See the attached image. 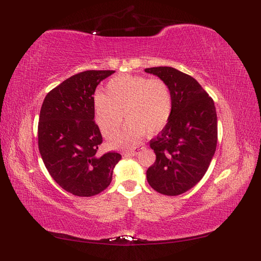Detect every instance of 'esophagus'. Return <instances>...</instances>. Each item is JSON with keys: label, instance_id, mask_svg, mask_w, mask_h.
<instances>
[{"label": "esophagus", "instance_id": "esophagus-1", "mask_svg": "<svg viewBox=\"0 0 261 261\" xmlns=\"http://www.w3.org/2000/svg\"><path fill=\"white\" fill-rule=\"evenodd\" d=\"M142 148H138V149H131V150H127L124 152V154H127V156H135V154L138 153V151L140 150Z\"/></svg>", "mask_w": 261, "mask_h": 261}]
</instances>
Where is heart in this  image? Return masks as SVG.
<instances>
[{
    "instance_id": "heart-1",
    "label": "heart",
    "mask_w": 261,
    "mask_h": 261,
    "mask_svg": "<svg viewBox=\"0 0 261 261\" xmlns=\"http://www.w3.org/2000/svg\"><path fill=\"white\" fill-rule=\"evenodd\" d=\"M96 123L105 138H112L124 118L123 129L111 145L130 148L147 131L156 134L167 124L173 111V96L166 82L140 75H121L111 80L107 94L98 92L93 98Z\"/></svg>"
}]
</instances>
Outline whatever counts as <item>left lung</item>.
<instances>
[{
	"instance_id": "1",
	"label": "left lung",
	"mask_w": 261,
	"mask_h": 261,
	"mask_svg": "<svg viewBox=\"0 0 261 261\" xmlns=\"http://www.w3.org/2000/svg\"><path fill=\"white\" fill-rule=\"evenodd\" d=\"M166 82L173 96L170 119L150 141L156 162L147 170L154 191L176 196L203 178L218 142V116L213 99L192 76L173 67L146 68Z\"/></svg>"
}]
</instances>
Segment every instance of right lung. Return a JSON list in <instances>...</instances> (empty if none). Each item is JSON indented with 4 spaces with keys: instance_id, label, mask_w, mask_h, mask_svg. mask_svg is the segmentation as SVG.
I'll return each instance as SVG.
<instances>
[{
    "instance_id": "1",
    "label": "right lung",
    "mask_w": 261,
    "mask_h": 261,
    "mask_svg": "<svg viewBox=\"0 0 261 261\" xmlns=\"http://www.w3.org/2000/svg\"><path fill=\"white\" fill-rule=\"evenodd\" d=\"M114 70H86L64 81L47 94L40 110L38 145L47 170L73 195L90 197L112 180L121 154L99 156L102 135L94 121L96 86Z\"/></svg>"
}]
</instances>
